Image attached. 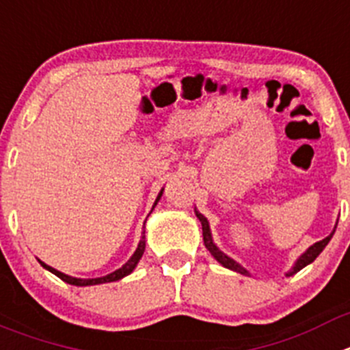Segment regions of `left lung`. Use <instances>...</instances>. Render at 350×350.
I'll use <instances>...</instances> for the list:
<instances>
[{"mask_svg": "<svg viewBox=\"0 0 350 350\" xmlns=\"http://www.w3.org/2000/svg\"><path fill=\"white\" fill-rule=\"evenodd\" d=\"M196 217H198V219H200L201 226H203V241H204V246H206L208 252H210L211 255L215 256V260L220 262V264H222L224 267L230 269V271H236V272H239V274L248 275V271H246L245 267H241V265H239L238 262H234L232 258H230V256H227L226 253L220 252V250L217 248V246H215L213 239H211L210 224H208L206 217H203V215H201L200 211H196ZM333 232H335V229H333ZM333 232L329 234V236H326V238L323 239V241H317V243H314L312 246H309V248H307V252H306V253H302V255H300L299 260L295 262V265H293V267H291V271L288 272L286 275H293V274H297V272L302 271V269L306 267V265L312 264V262L316 260V258H317V255H319V253H321L323 250H325V246L328 245V243H329V239H332Z\"/></svg>", "mask_w": 350, "mask_h": 350, "instance_id": "obj_1", "label": "left lung"}]
</instances>
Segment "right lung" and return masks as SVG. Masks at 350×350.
Masks as SVG:
<instances>
[{"label": "right lung", "mask_w": 350, "mask_h": 350, "mask_svg": "<svg viewBox=\"0 0 350 350\" xmlns=\"http://www.w3.org/2000/svg\"><path fill=\"white\" fill-rule=\"evenodd\" d=\"M161 194H163V189H161V192L158 194V198H156V201H154V206H156V204H158V201L161 200ZM154 206H152V210H154ZM144 250H146V236H142V239H140L135 253L131 255V258L123 265V267L118 269V271H114V272H111V274L104 275V278H94V280H79V278H72V275H67V274H64V272L57 271V269L50 267V265H46L44 262H41V260H38V262H40V264L43 265L46 271H50L51 274H55L57 278H60V280L66 281V283L75 284V286H92V284H102V283H111V281H118V280H121V278H124V275L130 274V272H133V269L137 267L139 260L142 258Z\"/></svg>", "instance_id": "add662e5"}]
</instances>
